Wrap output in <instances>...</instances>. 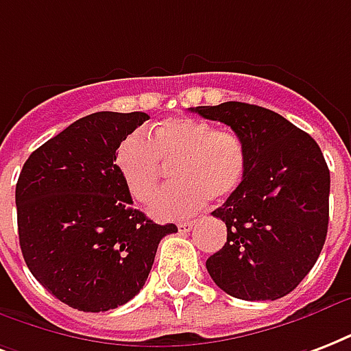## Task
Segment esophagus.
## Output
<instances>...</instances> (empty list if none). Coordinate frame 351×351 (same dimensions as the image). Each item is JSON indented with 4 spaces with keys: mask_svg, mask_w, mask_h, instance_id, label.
<instances>
[{
    "mask_svg": "<svg viewBox=\"0 0 351 351\" xmlns=\"http://www.w3.org/2000/svg\"><path fill=\"white\" fill-rule=\"evenodd\" d=\"M193 226H195V221H184V223H178V230H180V232H189Z\"/></svg>",
    "mask_w": 351,
    "mask_h": 351,
    "instance_id": "esophagus-1",
    "label": "esophagus"
}]
</instances>
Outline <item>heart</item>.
I'll use <instances>...</instances> for the list:
<instances>
[{
    "label": "heart",
    "instance_id": "b5f03b06",
    "mask_svg": "<svg viewBox=\"0 0 351 351\" xmlns=\"http://www.w3.org/2000/svg\"><path fill=\"white\" fill-rule=\"evenodd\" d=\"M173 165L175 184L152 200L156 219H182L241 186L247 171L245 143L230 128H213L199 117H167L151 134L134 132L119 143L116 167L134 200L149 202Z\"/></svg>",
    "mask_w": 351,
    "mask_h": 351
}]
</instances>
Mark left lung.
I'll return each instance as SVG.
<instances>
[{"instance_id":"left-lung-1","label":"left lung","mask_w":351,"mask_h":351,"mask_svg":"<svg viewBox=\"0 0 351 351\" xmlns=\"http://www.w3.org/2000/svg\"><path fill=\"white\" fill-rule=\"evenodd\" d=\"M228 125L245 143L241 186L211 215L226 224L208 258L213 282L241 300H278L307 276L324 247L330 169L311 136L263 106L228 101L191 108Z\"/></svg>"}]
</instances>
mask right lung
Listing matches in <instances>:
<instances>
[{
	"label": "right lung",
	"instance_id": "add662e5",
	"mask_svg": "<svg viewBox=\"0 0 351 351\" xmlns=\"http://www.w3.org/2000/svg\"><path fill=\"white\" fill-rule=\"evenodd\" d=\"M147 119L145 112L80 117L27 158L16 184L27 267L79 311H108L132 300L162 237L178 230L134 210L116 167L119 143Z\"/></svg>",
	"mask_w": 351,
	"mask_h": 351
}]
</instances>
